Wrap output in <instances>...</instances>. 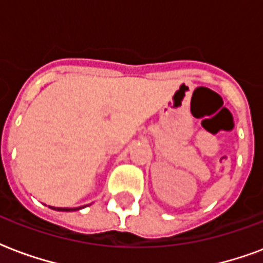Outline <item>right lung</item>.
I'll return each mask as SVG.
<instances>
[{"instance_id": "1", "label": "right lung", "mask_w": 263, "mask_h": 263, "mask_svg": "<svg viewBox=\"0 0 263 263\" xmlns=\"http://www.w3.org/2000/svg\"><path fill=\"white\" fill-rule=\"evenodd\" d=\"M49 207H50L52 210H56V211H77V210L83 209L85 205H82V207H74V209H67V207H64V209H63V207H52V205H49Z\"/></svg>"}]
</instances>
